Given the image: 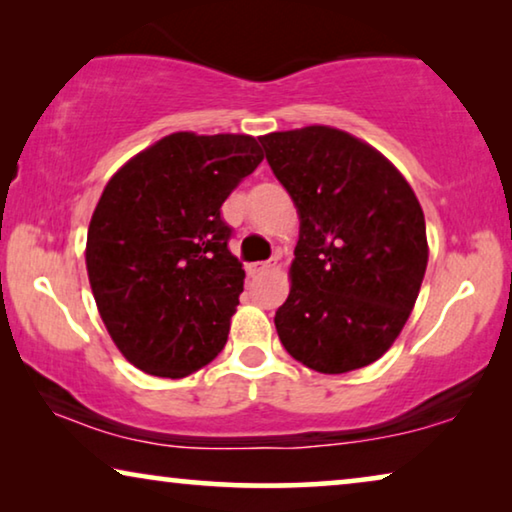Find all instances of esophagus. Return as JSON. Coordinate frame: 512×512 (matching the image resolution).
Returning <instances> with one entry per match:
<instances>
[{
    "label": "esophagus",
    "instance_id": "esophagus-1",
    "mask_svg": "<svg viewBox=\"0 0 512 512\" xmlns=\"http://www.w3.org/2000/svg\"><path fill=\"white\" fill-rule=\"evenodd\" d=\"M273 264H276V259H269V262H255V264H248V273H250V276H255V273L269 271Z\"/></svg>",
    "mask_w": 512,
    "mask_h": 512
}]
</instances>
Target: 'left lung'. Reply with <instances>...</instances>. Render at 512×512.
Listing matches in <instances>:
<instances>
[{
    "label": "left lung",
    "instance_id": "left-lung-1",
    "mask_svg": "<svg viewBox=\"0 0 512 512\" xmlns=\"http://www.w3.org/2000/svg\"><path fill=\"white\" fill-rule=\"evenodd\" d=\"M301 218L276 331L305 368L342 375L388 352L427 266L425 216L407 179L331 126L259 137Z\"/></svg>",
    "mask_w": 512,
    "mask_h": 512
}]
</instances>
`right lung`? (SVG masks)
I'll use <instances>...</instances> for the list:
<instances>
[{
	"instance_id": "1",
	"label": "right lung",
	"mask_w": 512,
	"mask_h": 512,
	"mask_svg": "<svg viewBox=\"0 0 512 512\" xmlns=\"http://www.w3.org/2000/svg\"><path fill=\"white\" fill-rule=\"evenodd\" d=\"M262 158L250 135L172 133L105 186L89 285L114 345L147 375L181 379L225 347L246 271L220 207Z\"/></svg>"
}]
</instances>
